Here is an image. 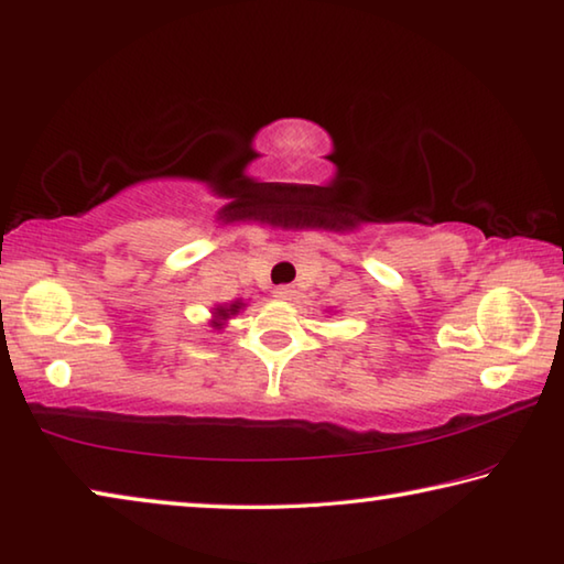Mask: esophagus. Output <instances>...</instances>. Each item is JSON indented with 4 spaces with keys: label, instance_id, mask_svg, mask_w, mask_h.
Segmentation results:
<instances>
[{
    "label": "esophagus",
    "instance_id": "obj_1",
    "mask_svg": "<svg viewBox=\"0 0 564 564\" xmlns=\"http://www.w3.org/2000/svg\"><path fill=\"white\" fill-rule=\"evenodd\" d=\"M294 294H297V292H294V288H290V284H282V288L274 290L276 300H294Z\"/></svg>",
    "mask_w": 564,
    "mask_h": 564
}]
</instances>
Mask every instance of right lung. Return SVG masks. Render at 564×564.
<instances>
[{"label":"right lung","mask_w":564,"mask_h":564,"mask_svg":"<svg viewBox=\"0 0 564 564\" xmlns=\"http://www.w3.org/2000/svg\"><path fill=\"white\" fill-rule=\"evenodd\" d=\"M242 307H245L242 302H232V304H221V307H215V322H212V325L219 329L221 325H225V319H229V315H237Z\"/></svg>","instance_id":"right-lung-1"}]
</instances>
